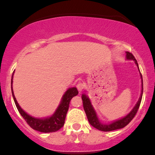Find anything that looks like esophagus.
<instances>
[{
  "label": "esophagus",
  "instance_id": "1",
  "mask_svg": "<svg viewBox=\"0 0 155 155\" xmlns=\"http://www.w3.org/2000/svg\"><path fill=\"white\" fill-rule=\"evenodd\" d=\"M76 87H77L78 90L79 92H81L83 90V89L84 88V83L80 81V82H78L77 84H76Z\"/></svg>",
  "mask_w": 155,
  "mask_h": 155
}]
</instances>
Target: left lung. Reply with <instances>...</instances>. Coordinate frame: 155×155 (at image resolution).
<instances>
[{"label":"left lung","mask_w":155,"mask_h":155,"mask_svg":"<svg viewBox=\"0 0 155 155\" xmlns=\"http://www.w3.org/2000/svg\"><path fill=\"white\" fill-rule=\"evenodd\" d=\"M126 58L127 60H134V62L138 66V70H139V68H138V64L137 63V60L135 58V57L133 56V54H131L129 51H126ZM140 78H141V93H140V96L139 97V100L138 101L136 106H134V108H133L132 111H131L128 114L126 115L125 117H122L120 120H118L117 121H114L111 123L109 124H103L101 123V121L99 120L98 117L97 116V114L94 109L93 106L91 104V101H90V98L87 97V95H86L85 94H82L81 95V99L83 101V107L84 109L85 113H86L87 117L89 122L91 124L92 127H95L96 129L99 130L101 131H105V132H109V131L115 130L117 129H121L125 127L127 124H128L130 121L134 118V117L136 116L137 111H138V108H139L140 102H141L142 99V95H143V79H142V75L140 73Z\"/></svg>","instance_id":"8db88e82"}]
</instances>
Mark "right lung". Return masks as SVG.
<instances>
[{"mask_svg": "<svg viewBox=\"0 0 155 155\" xmlns=\"http://www.w3.org/2000/svg\"><path fill=\"white\" fill-rule=\"evenodd\" d=\"M14 75V73H13ZM13 75L12 76V81H11V84H12V93L13 96L14 101L17 106V109L19 112L24 120L26 122L35 130L39 131L41 133H52L56 132L59 130L65 123V117L69 108V104L72 99L73 97L77 95L79 92H78L76 87H71L68 89V90L65 92L63 97H62L61 102L56 111L51 117H47V118H35V117L30 116L25 111H23L19 105L17 103L15 95H14L13 89H12V83H13Z\"/></svg>", "mask_w": 155, "mask_h": 155, "instance_id": "1", "label": "right lung"}]
</instances>
